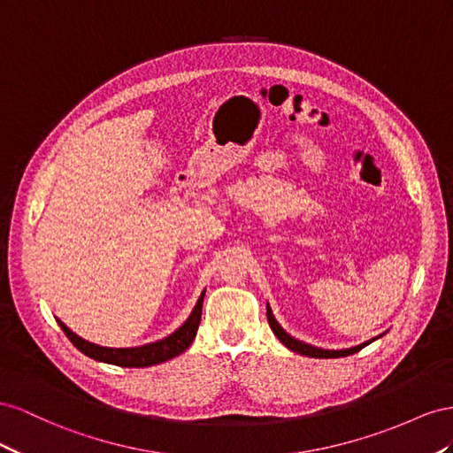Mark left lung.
I'll use <instances>...</instances> for the list:
<instances>
[{
    "instance_id": "1",
    "label": "left lung",
    "mask_w": 453,
    "mask_h": 453,
    "mask_svg": "<svg viewBox=\"0 0 453 453\" xmlns=\"http://www.w3.org/2000/svg\"><path fill=\"white\" fill-rule=\"evenodd\" d=\"M267 322H269L271 330H273V334H275L277 338L280 340V343L287 345V347L290 349V351H294V353H300V355H305V357H315V358H338V357H349V355H353V353H358L360 349L366 347V345H368V343H372L373 340H378V338H373V340H370V342H366V343H363V345H357V347H351V349H342V351H328V349H319V347H313V345H309V343H303V342H300V340L292 338V335H288L287 332H284V330L280 328L279 322L275 320L273 313H271L269 305H267ZM380 338H381V335H380Z\"/></svg>"
}]
</instances>
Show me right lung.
Wrapping results in <instances>:
<instances>
[{"label": "right lung", "mask_w": 453, "mask_h": 453, "mask_svg": "<svg viewBox=\"0 0 453 453\" xmlns=\"http://www.w3.org/2000/svg\"><path fill=\"white\" fill-rule=\"evenodd\" d=\"M203 298L204 292L201 294V298L197 305L193 307V311L189 319L180 326L176 332H173L169 338L159 340L155 343H148L142 347H125V349H113V347H102L96 343H90L80 335L73 334L62 320H58L60 328L64 334L68 335V340L80 349V351L90 358L100 360V363H108L115 366H123V368H146L153 365H161L165 360H171L178 357L180 353H184L186 349L196 340V334L201 322V313H203Z\"/></svg>", "instance_id": "right-lung-1"}]
</instances>
